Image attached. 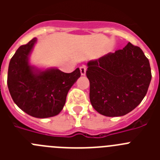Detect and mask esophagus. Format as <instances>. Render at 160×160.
I'll list each match as a JSON object with an SVG mask.
<instances>
[{"label":"esophagus","mask_w":160,"mask_h":160,"mask_svg":"<svg viewBox=\"0 0 160 160\" xmlns=\"http://www.w3.org/2000/svg\"><path fill=\"white\" fill-rule=\"evenodd\" d=\"M86 71H87V68L85 66H82L80 67V72H81L82 75H85L86 74Z\"/></svg>","instance_id":"esophagus-1"}]
</instances>
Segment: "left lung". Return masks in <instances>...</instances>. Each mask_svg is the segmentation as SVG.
Returning <instances> with one entry per match:
<instances>
[{"label":"left lung","mask_w":160,"mask_h":160,"mask_svg":"<svg viewBox=\"0 0 160 160\" xmlns=\"http://www.w3.org/2000/svg\"><path fill=\"white\" fill-rule=\"evenodd\" d=\"M87 67L91 105L107 117L133 111L145 97L152 80L149 60L131 42L122 49L90 61Z\"/></svg>","instance_id":"left-lung-1"}]
</instances>
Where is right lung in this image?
<instances>
[{
  "label": "right lung",
  "instance_id": "add662e5",
  "mask_svg": "<svg viewBox=\"0 0 160 160\" xmlns=\"http://www.w3.org/2000/svg\"><path fill=\"white\" fill-rule=\"evenodd\" d=\"M36 42L34 38L14 53L7 84L12 100L24 112L35 118H49L62 111L68 91L81 73L79 68L67 73L57 68L41 70L31 66L29 56Z\"/></svg>",
  "mask_w": 160,
  "mask_h": 160
}]
</instances>
